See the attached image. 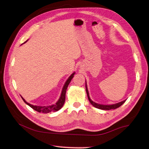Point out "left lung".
<instances>
[{
	"label": "left lung",
	"instance_id": "1",
	"mask_svg": "<svg viewBox=\"0 0 149 149\" xmlns=\"http://www.w3.org/2000/svg\"><path fill=\"white\" fill-rule=\"evenodd\" d=\"M86 94L88 95V98L89 99V101L90 102V103H91V105H93L94 107L98 108V109H103V110H109V109H116V108H118L119 107H120L123 103H124L126 100H124V101H122L119 103H115V104H113V105H101V104H99V103H97L94 102L93 100H91L90 97H89V93H88V88H87V85H86Z\"/></svg>",
	"mask_w": 149,
	"mask_h": 149
}]
</instances>
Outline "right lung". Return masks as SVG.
Returning a JSON list of instances; mask_svg holds the SVG:
<instances>
[{
  "label": "right lung",
  "instance_id": "add662e5",
  "mask_svg": "<svg viewBox=\"0 0 149 149\" xmlns=\"http://www.w3.org/2000/svg\"><path fill=\"white\" fill-rule=\"evenodd\" d=\"M27 41H25V42H26ZM24 42V43H25ZM75 74V72H74L73 74H72L70 75V76L69 77L68 79L67 80V81H66L65 84L63 88L62 91H61V96L59 99V100L57 101V102L54 105H50V106H44V107H41V106H36V105H31L30 103H27L26 101L25 100V99L22 97L21 96V97L22 99V100H24V102L27 104L29 106H30L31 108H33L34 110L39 112V113H48L50 112H55L58 111L59 109H60L64 103V102H65V99H66V89L68 88V86L69 85V83L70 82L71 80L72 79V78L74 77V75Z\"/></svg>",
  "mask_w": 149,
  "mask_h": 149
}]
</instances>
